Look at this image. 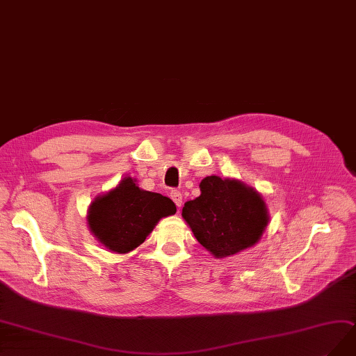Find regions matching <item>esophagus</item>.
Here are the masks:
<instances>
[{"mask_svg":"<svg viewBox=\"0 0 356 356\" xmlns=\"http://www.w3.org/2000/svg\"><path fill=\"white\" fill-rule=\"evenodd\" d=\"M170 196H171V200L175 201V204L180 208L181 207V202H183V198H181V193L179 192V191H171V193H170Z\"/></svg>","mask_w":356,"mask_h":356,"instance_id":"obj_1","label":"esophagus"}]
</instances>
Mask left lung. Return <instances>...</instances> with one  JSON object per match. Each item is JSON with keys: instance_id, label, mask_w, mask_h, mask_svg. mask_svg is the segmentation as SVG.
Returning <instances> with one entry per match:
<instances>
[{"instance_id": "8db88e82", "label": "left lung", "mask_w": 356, "mask_h": 356, "mask_svg": "<svg viewBox=\"0 0 356 356\" xmlns=\"http://www.w3.org/2000/svg\"><path fill=\"white\" fill-rule=\"evenodd\" d=\"M200 188L201 195L185 204L181 216L204 248L222 258L259 241L268 214L264 200L254 189L218 176L205 177Z\"/></svg>"}]
</instances>
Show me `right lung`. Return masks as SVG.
I'll return each mask as SVG.
<instances>
[{"label":"right lung","mask_w":356,"mask_h":356,"mask_svg":"<svg viewBox=\"0 0 356 356\" xmlns=\"http://www.w3.org/2000/svg\"><path fill=\"white\" fill-rule=\"evenodd\" d=\"M176 213V205L161 193L142 191L126 177L115 189L97 198L89 208V229L117 254L139 246L158 220Z\"/></svg>","instance_id":"add662e5"}]
</instances>
